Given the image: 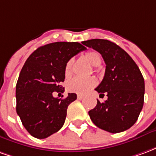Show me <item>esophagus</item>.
Returning a JSON list of instances; mask_svg holds the SVG:
<instances>
[{
  "label": "esophagus",
  "instance_id": "obj_1",
  "mask_svg": "<svg viewBox=\"0 0 156 156\" xmlns=\"http://www.w3.org/2000/svg\"><path fill=\"white\" fill-rule=\"evenodd\" d=\"M77 98H78V100H82V99L83 98V95L78 94V96H77Z\"/></svg>",
  "mask_w": 156,
  "mask_h": 156
}]
</instances>
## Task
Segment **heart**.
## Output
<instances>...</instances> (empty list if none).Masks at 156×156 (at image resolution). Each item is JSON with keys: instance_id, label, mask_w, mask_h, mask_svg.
<instances>
[{"instance_id": "obj_1", "label": "heart", "mask_w": 156, "mask_h": 156, "mask_svg": "<svg viewBox=\"0 0 156 156\" xmlns=\"http://www.w3.org/2000/svg\"><path fill=\"white\" fill-rule=\"evenodd\" d=\"M86 60L93 66L98 67L101 63V55L98 51H89L85 54ZM73 59H69L65 65L64 73L66 77H68L71 74ZM98 83L97 79L94 77L91 78H74L68 82L67 84V89L71 93H75L78 94H86L91 89L94 88Z\"/></svg>"}]
</instances>
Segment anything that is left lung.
<instances>
[{"label": "left lung", "instance_id": "left-lung-1", "mask_svg": "<svg viewBox=\"0 0 156 156\" xmlns=\"http://www.w3.org/2000/svg\"><path fill=\"white\" fill-rule=\"evenodd\" d=\"M98 51L105 60V77L95 90L108 96L88 112L93 123L104 130L119 133L137 121L144 105V80L140 68L126 51L112 41L91 39L82 42Z\"/></svg>", "mask_w": 156, "mask_h": 156}]
</instances>
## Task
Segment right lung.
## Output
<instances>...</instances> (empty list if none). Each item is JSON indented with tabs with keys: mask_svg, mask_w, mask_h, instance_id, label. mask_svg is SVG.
<instances>
[{
	"mask_svg": "<svg viewBox=\"0 0 156 156\" xmlns=\"http://www.w3.org/2000/svg\"><path fill=\"white\" fill-rule=\"evenodd\" d=\"M85 49L78 42L57 41L41 46L27 59L16 86V108L33 137L45 139L62 127L68 105L77 99V94L58 98L53 93L64 91L61 83L65 79V65Z\"/></svg>",
	"mask_w": 156,
	"mask_h": 156,
	"instance_id": "obj_1",
	"label": "right lung"
}]
</instances>
